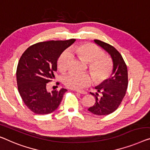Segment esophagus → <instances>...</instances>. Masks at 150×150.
<instances>
[{
    "label": "esophagus",
    "mask_w": 150,
    "mask_h": 150,
    "mask_svg": "<svg viewBox=\"0 0 150 150\" xmlns=\"http://www.w3.org/2000/svg\"><path fill=\"white\" fill-rule=\"evenodd\" d=\"M77 92L81 93V94H83V95H86V94H87V93H88V92H87V91H77Z\"/></svg>",
    "instance_id": "1"
}]
</instances>
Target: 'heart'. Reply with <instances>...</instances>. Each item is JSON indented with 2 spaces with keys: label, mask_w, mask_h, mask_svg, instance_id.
Returning <instances> with one entry per match:
<instances>
[{
  "label": "heart",
  "mask_w": 150,
  "mask_h": 150,
  "mask_svg": "<svg viewBox=\"0 0 150 150\" xmlns=\"http://www.w3.org/2000/svg\"><path fill=\"white\" fill-rule=\"evenodd\" d=\"M71 52L77 54L83 61L88 62V67L93 77L97 81H102L108 77L111 71V62L103 57L104 53L93 44H84L71 48ZM69 50L63 51L58 59V68L61 72L68 70L73 59L72 53ZM91 76L87 73H71L63 77L62 81L66 87L73 89H83L91 83Z\"/></svg>",
  "instance_id": "1"
}]
</instances>
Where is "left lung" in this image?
I'll return each mask as SVG.
<instances>
[{
	"label": "left lung",
	"instance_id": "8db88e82",
	"mask_svg": "<svg viewBox=\"0 0 150 150\" xmlns=\"http://www.w3.org/2000/svg\"><path fill=\"white\" fill-rule=\"evenodd\" d=\"M93 42L110 55L112 70L108 79L95 87L97 92L91 93L96 98V103L88 110L96 115H108L117 110L126 93L128 86L127 68L121 54L112 46L98 40H94Z\"/></svg>",
	"mask_w": 150,
	"mask_h": 150
}]
</instances>
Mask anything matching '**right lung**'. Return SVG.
Here are the masks:
<instances>
[{"mask_svg":"<svg viewBox=\"0 0 150 150\" xmlns=\"http://www.w3.org/2000/svg\"><path fill=\"white\" fill-rule=\"evenodd\" d=\"M75 39L52 40L31 46L20 58L17 68L18 90L27 107L38 115L57 110L67 89L47 91L46 83L54 79L58 59Z\"/></svg>","mask_w":150,"mask_h":150,"instance_id":"obj_1","label":"right lung"}]
</instances>
